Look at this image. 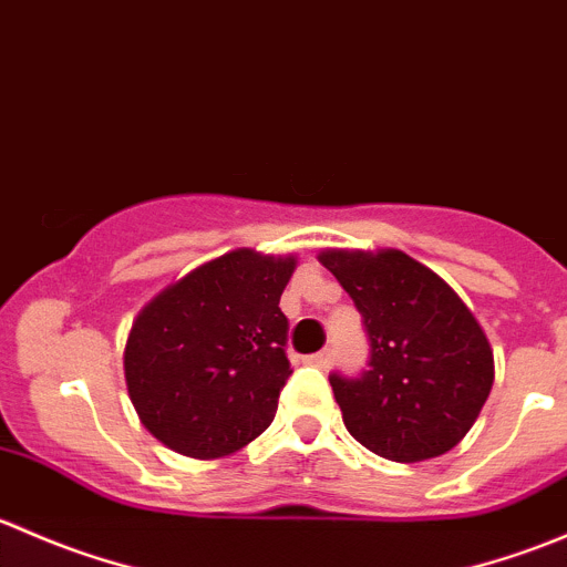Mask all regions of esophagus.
Returning a JSON list of instances; mask_svg holds the SVG:
<instances>
[{"label": "esophagus", "mask_w": 567, "mask_h": 567, "mask_svg": "<svg viewBox=\"0 0 567 567\" xmlns=\"http://www.w3.org/2000/svg\"><path fill=\"white\" fill-rule=\"evenodd\" d=\"M331 362H334V348H323V351L307 357V364H312V368H329Z\"/></svg>", "instance_id": "obj_1"}]
</instances>
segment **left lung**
<instances>
[{"label": "left lung", "instance_id": "left-lung-1", "mask_svg": "<svg viewBox=\"0 0 567 567\" xmlns=\"http://www.w3.org/2000/svg\"><path fill=\"white\" fill-rule=\"evenodd\" d=\"M362 316L368 370L331 373L348 433L398 463L453 450L477 420L494 384L483 329L442 277L398 249L323 251Z\"/></svg>", "mask_w": 567, "mask_h": 567}]
</instances>
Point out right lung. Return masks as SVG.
<instances>
[{
    "label": "right lung",
    "mask_w": 567,
    "mask_h": 567,
    "mask_svg": "<svg viewBox=\"0 0 567 567\" xmlns=\"http://www.w3.org/2000/svg\"><path fill=\"white\" fill-rule=\"evenodd\" d=\"M293 257L251 249L194 268L156 296L131 326L125 384L142 425L188 458L247 447L277 414L293 373L279 296Z\"/></svg>",
    "instance_id": "add662e5"
}]
</instances>
